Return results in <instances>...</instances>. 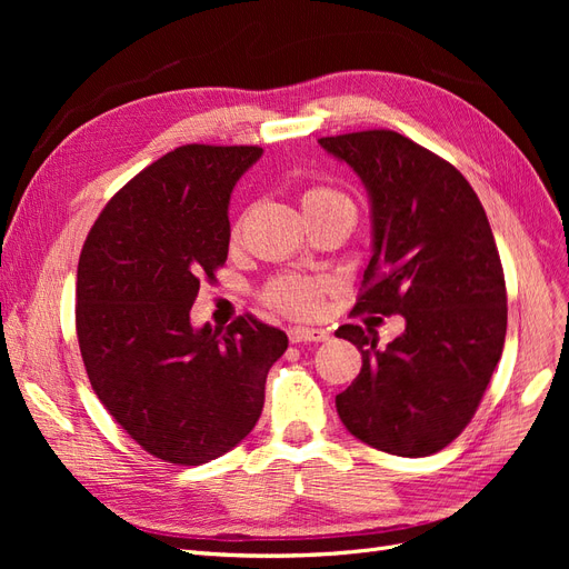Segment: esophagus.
<instances>
[{"label":"esophagus","instance_id":"esophagus-1","mask_svg":"<svg viewBox=\"0 0 569 569\" xmlns=\"http://www.w3.org/2000/svg\"><path fill=\"white\" fill-rule=\"evenodd\" d=\"M330 339V332L320 330V327H291L289 330V341L299 343V341H327Z\"/></svg>","mask_w":569,"mask_h":569}]
</instances>
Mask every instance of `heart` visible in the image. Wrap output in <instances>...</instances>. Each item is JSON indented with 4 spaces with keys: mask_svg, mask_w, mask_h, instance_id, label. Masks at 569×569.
<instances>
[{
    "mask_svg": "<svg viewBox=\"0 0 569 569\" xmlns=\"http://www.w3.org/2000/svg\"><path fill=\"white\" fill-rule=\"evenodd\" d=\"M330 201H347L335 189L313 187L303 194V206L311 203H330ZM327 291V280L322 278H306V274H284L270 282L266 291V301L278 308V311L297 318H311L320 311L322 297Z\"/></svg>",
    "mask_w": 569,
    "mask_h": 569,
    "instance_id": "1",
    "label": "heart"
}]
</instances>
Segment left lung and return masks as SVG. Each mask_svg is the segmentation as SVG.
Returning <instances> with one entry per match:
<instances>
[{
	"label": "left lung",
	"instance_id": "left-lung-1",
	"mask_svg": "<svg viewBox=\"0 0 569 569\" xmlns=\"http://www.w3.org/2000/svg\"><path fill=\"white\" fill-rule=\"evenodd\" d=\"M318 144L353 170L370 199L372 256L353 313L406 320L385 349L372 327L335 332L363 356L337 412L372 449L432 456L472 420L503 353L506 280L485 206L460 170L393 130Z\"/></svg>",
	"mask_w": 569,
	"mask_h": 569
}]
</instances>
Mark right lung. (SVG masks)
I'll return each mask as SVG.
<instances>
[{"mask_svg": "<svg viewBox=\"0 0 569 569\" xmlns=\"http://www.w3.org/2000/svg\"><path fill=\"white\" fill-rule=\"evenodd\" d=\"M261 147L187 144L107 203L78 263L76 327L90 385L113 420L166 462L232 451L261 418L287 335L253 316L194 327L201 278L230 247V197Z\"/></svg>", "mask_w": 569, "mask_h": 569, "instance_id": "obj_1", "label": "right lung"}]
</instances>
